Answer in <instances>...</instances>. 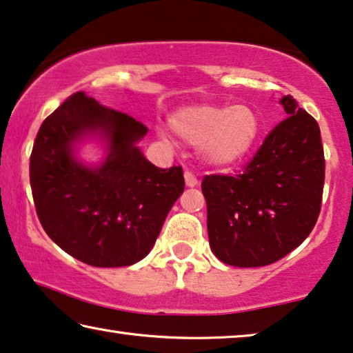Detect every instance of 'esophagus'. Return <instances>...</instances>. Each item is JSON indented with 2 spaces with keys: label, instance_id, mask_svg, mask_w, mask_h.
Instances as JSON below:
<instances>
[{
  "label": "esophagus",
  "instance_id": "34e87169",
  "mask_svg": "<svg viewBox=\"0 0 353 353\" xmlns=\"http://www.w3.org/2000/svg\"><path fill=\"white\" fill-rule=\"evenodd\" d=\"M184 181H186L188 188H194V186H197V184H199L197 176H195L194 173H191V172H184Z\"/></svg>",
  "mask_w": 353,
  "mask_h": 353
}]
</instances>
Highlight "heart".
I'll use <instances>...</instances> for the list:
<instances>
[{"label":"heart","instance_id":"obj_1","mask_svg":"<svg viewBox=\"0 0 353 353\" xmlns=\"http://www.w3.org/2000/svg\"><path fill=\"white\" fill-rule=\"evenodd\" d=\"M170 128L189 145L199 146L208 165L229 169L246 158L260 134V118L246 104L184 107L170 117Z\"/></svg>","mask_w":353,"mask_h":353}]
</instances>
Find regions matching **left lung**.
<instances>
[{
	"label": "left lung",
	"mask_w": 353,
	"mask_h": 353,
	"mask_svg": "<svg viewBox=\"0 0 353 353\" xmlns=\"http://www.w3.org/2000/svg\"><path fill=\"white\" fill-rule=\"evenodd\" d=\"M287 113L238 175H207L211 251L232 267H265L306 240L322 207L325 158L321 129L290 94Z\"/></svg>",
	"instance_id": "8db88e82"
}]
</instances>
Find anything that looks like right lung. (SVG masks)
Wrapping results in <instances>:
<instances>
[{
  "instance_id": "1",
  "label": "right lung",
  "mask_w": 353,
  "mask_h": 353,
  "mask_svg": "<svg viewBox=\"0 0 353 353\" xmlns=\"http://www.w3.org/2000/svg\"><path fill=\"white\" fill-rule=\"evenodd\" d=\"M148 128L79 91L41 124L30 158L37 218L48 236L91 267H129L151 251L184 191L181 165L159 169L137 145ZM99 133L101 166L80 165L73 143Z\"/></svg>"
}]
</instances>
